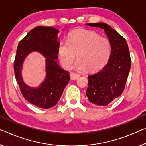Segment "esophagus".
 Listing matches in <instances>:
<instances>
[{
    "instance_id": "obj_1",
    "label": "esophagus",
    "mask_w": 146,
    "mask_h": 146,
    "mask_svg": "<svg viewBox=\"0 0 146 146\" xmlns=\"http://www.w3.org/2000/svg\"><path fill=\"white\" fill-rule=\"evenodd\" d=\"M79 77H80V75L78 74H76V73H71L70 74V79L71 80H77Z\"/></svg>"
}]
</instances>
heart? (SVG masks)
I'll return each mask as SVG.
<instances>
[{"mask_svg":"<svg viewBox=\"0 0 146 146\" xmlns=\"http://www.w3.org/2000/svg\"><path fill=\"white\" fill-rule=\"evenodd\" d=\"M111 45L107 38L93 31L80 29L71 32L68 40H62L58 55L64 68H70L76 57L78 70L95 71L104 66L110 57Z\"/></svg>","mask_w":146,"mask_h":146,"instance_id":"obj_1","label":"heart"}]
</instances>
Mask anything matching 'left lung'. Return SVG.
I'll list each match as a JSON object with an SVG mask.
<instances>
[{
    "instance_id": "1",
    "label": "left lung",
    "mask_w": 146,
    "mask_h": 146,
    "mask_svg": "<svg viewBox=\"0 0 146 146\" xmlns=\"http://www.w3.org/2000/svg\"><path fill=\"white\" fill-rule=\"evenodd\" d=\"M104 29L111 45L108 62L97 72L88 76L86 95L98 106H107L123 93L131 66L127 42L119 33L104 23H87Z\"/></svg>"
}]
</instances>
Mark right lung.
Returning a JSON list of instances; mask_svg holds the SVG:
<instances>
[{"label": "right lung", "instance_id": "add662e5", "mask_svg": "<svg viewBox=\"0 0 146 146\" xmlns=\"http://www.w3.org/2000/svg\"><path fill=\"white\" fill-rule=\"evenodd\" d=\"M58 33L59 31L51 27L38 26L32 29L19 43L13 64L15 79L22 95L31 104L44 109L57 104L70 80L68 72L60 68L57 62ZM32 51H38L46 59V80L37 88L27 86L21 73L24 59Z\"/></svg>", "mask_w": 146, "mask_h": 146}]
</instances>
